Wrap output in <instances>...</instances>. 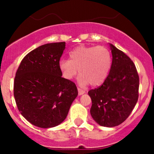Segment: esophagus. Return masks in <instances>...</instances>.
<instances>
[{
  "mask_svg": "<svg viewBox=\"0 0 154 154\" xmlns=\"http://www.w3.org/2000/svg\"><path fill=\"white\" fill-rule=\"evenodd\" d=\"M77 90H78V93H79V95H82V94H84L85 93V91H84V90H82V89H80V88H77Z\"/></svg>",
  "mask_w": 154,
  "mask_h": 154,
  "instance_id": "esophagus-1",
  "label": "esophagus"
}]
</instances>
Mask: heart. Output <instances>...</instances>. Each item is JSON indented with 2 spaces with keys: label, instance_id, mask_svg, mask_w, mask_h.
<instances>
[{
  "label": "heart",
  "instance_id": "b5f03b06",
  "mask_svg": "<svg viewBox=\"0 0 154 154\" xmlns=\"http://www.w3.org/2000/svg\"><path fill=\"white\" fill-rule=\"evenodd\" d=\"M69 59L60 60L59 67L62 77L71 80L79 72L81 85H99L106 79L111 66V55L104 46L80 45L70 51Z\"/></svg>",
  "mask_w": 154,
  "mask_h": 154
}]
</instances>
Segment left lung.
<instances>
[{
	"instance_id": "left-lung-1",
	"label": "left lung",
	"mask_w": 154,
	"mask_h": 154,
	"mask_svg": "<svg viewBox=\"0 0 154 154\" xmlns=\"http://www.w3.org/2000/svg\"><path fill=\"white\" fill-rule=\"evenodd\" d=\"M112 63L102 85L91 90V114L100 126L113 128L126 120L138 99L139 76L133 61L109 44Z\"/></svg>"
}]
</instances>
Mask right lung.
<instances>
[{
  "label": "right lung",
  "instance_id": "obj_1",
  "mask_svg": "<svg viewBox=\"0 0 154 154\" xmlns=\"http://www.w3.org/2000/svg\"><path fill=\"white\" fill-rule=\"evenodd\" d=\"M65 42L48 43L26 54L14 78V95L21 114L41 128L57 126L66 119L78 95L75 84L63 78L59 63Z\"/></svg>",
  "mask_w": 154,
  "mask_h": 154
}]
</instances>
